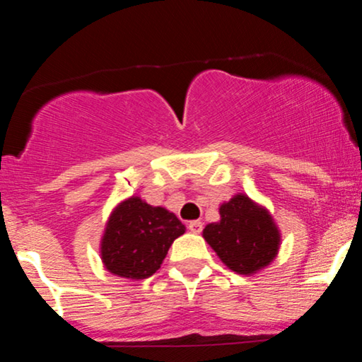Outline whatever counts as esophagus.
Instances as JSON below:
<instances>
[{"label": "esophagus", "mask_w": 362, "mask_h": 362, "mask_svg": "<svg viewBox=\"0 0 362 362\" xmlns=\"http://www.w3.org/2000/svg\"><path fill=\"white\" fill-rule=\"evenodd\" d=\"M189 230L192 231V233H201V231H202V223L199 221V219H195V221H190L189 223Z\"/></svg>", "instance_id": "34e87169"}]
</instances>
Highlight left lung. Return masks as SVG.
I'll list each match as a JSON object with an SVG mask.
<instances>
[{"mask_svg":"<svg viewBox=\"0 0 362 362\" xmlns=\"http://www.w3.org/2000/svg\"><path fill=\"white\" fill-rule=\"evenodd\" d=\"M219 214L221 219L207 224L202 236L231 271L247 276L276 259L281 235L267 209L238 194L219 207Z\"/></svg>","mask_w":362,"mask_h":362,"instance_id":"left-lung-1","label":"left lung"}]
</instances>
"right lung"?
I'll use <instances>...</instances> for the list:
<instances>
[{"label":"right lung","instance_id":"right-lung-1","mask_svg":"<svg viewBox=\"0 0 362 362\" xmlns=\"http://www.w3.org/2000/svg\"><path fill=\"white\" fill-rule=\"evenodd\" d=\"M185 226L165 207L129 197L112 211L102 238V262L114 276L139 281L153 276Z\"/></svg>","mask_w":362,"mask_h":362}]
</instances>
